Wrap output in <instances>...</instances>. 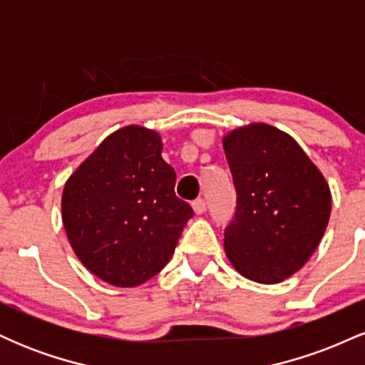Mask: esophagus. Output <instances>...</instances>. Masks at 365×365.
I'll return each instance as SVG.
<instances>
[{"label":"esophagus","instance_id":"1","mask_svg":"<svg viewBox=\"0 0 365 365\" xmlns=\"http://www.w3.org/2000/svg\"><path fill=\"white\" fill-rule=\"evenodd\" d=\"M192 207H194L195 215H202V212H206V209H207L206 199H195L194 202H192Z\"/></svg>","mask_w":365,"mask_h":365}]
</instances>
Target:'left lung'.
I'll list each match as a JSON object with an SVG mask.
<instances>
[{
  "label": "left lung",
  "instance_id": "obj_1",
  "mask_svg": "<svg viewBox=\"0 0 365 365\" xmlns=\"http://www.w3.org/2000/svg\"><path fill=\"white\" fill-rule=\"evenodd\" d=\"M223 148L237 192L235 216L225 228L226 255L252 282H283L324 235L328 183L299 144L269 125L233 130Z\"/></svg>",
  "mask_w": 365,
  "mask_h": 365
}]
</instances>
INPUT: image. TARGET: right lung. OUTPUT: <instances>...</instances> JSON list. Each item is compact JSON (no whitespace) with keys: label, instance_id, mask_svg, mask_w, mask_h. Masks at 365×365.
Segmentation results:
<instances>
[{"label":"right lung","instance_id":"1","mask_svg":"<svg viewBox=\"0 0 365 365\" xmlns=\"http://www.w3.org/2000/svg\"><path fill=\"white\" fill-rule=\"evenodd\" d=\"M156 132L116 130L75 170L61 197L63 225L92 274L137 287L168 264L194 209L175 194L177 173Z\"/></svg>","mask_w":365,"mask_h":365}]
</instances>
